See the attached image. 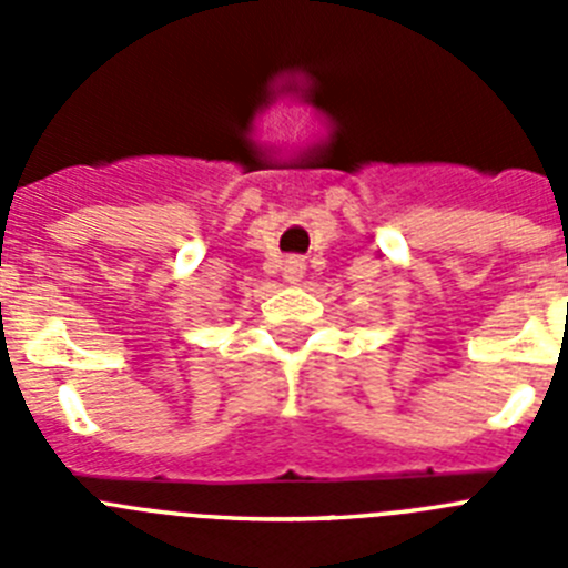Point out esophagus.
<instances>
[{"instance_id":"obj_1","label":"esophagus","mask_w":568,"mask_h":568,"mask_svg":"<svg viewBox=\"0 0 568 568\" xmlns=\"http://www.w3.org/2000/svg\"><path fill=\"white\" fill-rule=\"evenodd\" d=\"M304 258H295V255H290L287 261H284V278L290 281V284H298L301 278H304Z\"/></svg>"}]
</instances>
